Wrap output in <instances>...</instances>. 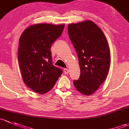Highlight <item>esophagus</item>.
<instances>
[{"mask_svg": "<svg viewBox=\"0 0 129 129\" xmlns=\"http://www.w3.org/2000/svg\"><path fill=\"white\" fill-rule=\"evenodd\" d=\"M64 74H68L69 73V72H70V70H68V68H64Z\"/></svg>", "mask_w": 129, "mask_h": 129, "instance_id": "34e87169", "label": "esophagus"}]
</instances>
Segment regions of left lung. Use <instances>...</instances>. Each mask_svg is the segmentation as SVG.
I'll return each instance as SVG.
<instances>
[{
    "instance_id": "left-lung-1",
    "label": "left lung",
    "mask_w": 129,
    "mask_h": 129,
    "mask_svg": "<svg viewBox=\"0 0 129 129\" xmlns=\"http://www.w3.org/2000/svg\"><path fill=\"white\" fill-rule=\"evenodd\" d=\"M68 31L80 67V77L74 80V85L81 94L91 95L108 74L111 63L108 42L101 29L91 20L70 24Z\"/></svg>"
}]
</instances>
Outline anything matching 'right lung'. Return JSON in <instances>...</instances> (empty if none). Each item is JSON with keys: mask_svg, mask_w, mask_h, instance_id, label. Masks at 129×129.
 Instances as JSON below:
<instances>
[{"mask_svg": "<svg viewBox=\"0 0 129 129\" xmlns=\"http://www.w3.org/2000/svg\"><path fill=\"white\" fill-rule=\"evenodd\" d=\"M64 25L38 23L20 36L18 60L23 82L36 92L46 93L55 86L62 70L53 66L50 48L61 35Z\"/></svg>", "mask_w": 129, "mask_h": 129, "instance_id": "1", "label": "right lung"}]
</instances>
